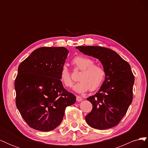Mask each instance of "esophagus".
I'll return each mask as SVG.
<instances>
[{
  "instance_id": "34e87169",
  "label": "esophagus",
  "mask_w": 148,
  "mask_h": 148,
  "mask_svg": "<svg viewBox=\"0 0 148 148\" xmlns=\"http://www.w3.org/2000/svg\"><path fill=\"white\" fill-rule=\"evenodd\" d=\"M83 100V99L82 98L80 97V96H77V101H78V102H80V101H82Z\"/></svg>"
}]
</instances>
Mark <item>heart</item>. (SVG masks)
Segmentation results:
<instances>
[{
  "label": "heart",
  "instance_id": "b5f03b06",
  "mask_svg": "<svg viewBox=\"0 0 148 148\" xmlns=\"http://www.w3.org/2000/svg\"><path fill=\"white\" fill-rule=\"evenodd\" d=\"M75 69L81 70L78 79L79 82L75 85L74 90L79 93L88 91H95L104 82L106 71L103 67L95 64L91 58L84 56H77L71 60ZM60 80L66 88H71L73 82L70 71L65 65H62L60 73Z\"/></svg>",
  "mask_w": 148,
  "mask_h": 148
}]
</instances>
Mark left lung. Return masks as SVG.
Masks as SVG:
<instances>
[{"label": "left lung", "instance_id": "8db88e82", "mask_svg": "<svg viewBox=\"0 0 148 148\" xmlns=\"http://www.w3.org/2000/svg\"><path fill=\"white\" fill-rule=\"evenodd\" d=\"M76 48L99 59L106 71L105 80L99 91L87 98L92 109L85 117L86 122L94 128H112L119 123L133 100L135 77L130 65L109 48L89 46Z\"/></svg>", "mask_w": 148, "mask_h": 148}]
</instances>
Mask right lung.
Here are the masks:
<instances>
[{
	"label": "right lung",
	"mask_w": 148,
	"mask_h": 148,
	"mask_svg": "<svg viewBox=\"0 0 148 148\" xmlns=\"http://www.w3.org/2000/svg\"><path fill=\"white\" fill-rule=\"evenodd\" d=\"M68 53L64 47H42L20 64L15 81L16 106L31 128L53 130L61 123L66 107L76 102L60 80Z\"/></svg>",
	"instance_id": "1"
}]
</instances>
